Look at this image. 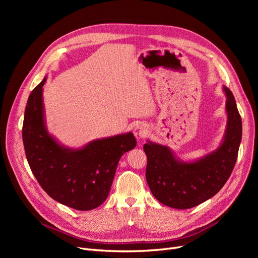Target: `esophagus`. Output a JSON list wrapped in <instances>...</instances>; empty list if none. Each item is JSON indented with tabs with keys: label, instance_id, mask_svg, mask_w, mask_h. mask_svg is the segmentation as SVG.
Wrapping results in <instances>:
<instances>
[{
	"label": "esophagus",
	"instance_id": "obj_1",
	"mask_svg": "<svg viewBox=\"0 0 258 258\" xmlns=\"http://www.w3.org/2000/svg\"><path fill=\"white\" fill-rule=\"evenodd\" d=\"M134 134L135 136H136L137 139H142L146 136L147 134V126L145 124H137L136 126H135V130H134Z\"/></svg>",
	"mask_w": 258,
	"mask_h": 258
}]
</instances>
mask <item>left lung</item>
<instances>
[{
	"instance_id": "left-lung-1",
	"label": "left lung",
	"mask_w": 258,
	"mask_h": 258,
	"mask_svg": "<svg viewBox=\"0 0 258 258\" xmlns=\"http://www.w3.org/2000/svg\"><path fill=\"white\" fill-rule=\"evenodd\" d=\"M224 91L228 123L218 150L189 163L175 159L167 146L151 141L144 144L146 181L162 204L175 209L198 206L218 194L231 174L241 140V118L232 92L227 87Z\"/></svg>"
}]
</instances>
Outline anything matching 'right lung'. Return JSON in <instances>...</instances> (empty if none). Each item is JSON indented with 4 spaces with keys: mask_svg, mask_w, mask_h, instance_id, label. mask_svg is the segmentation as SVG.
<instances>
[{
    "mask_svg": "<svg viewBox=\"0 0 258 258\" xmlns=\"http://www.w3.org/2000/svg\"><path fill=\"white\" fill-rule=\"evenodd\" d=\"M45 83L46 77L26 105L22 135L27 161L49 197L68 207L92 210L106 200L121 156L136 147L137 141L127 133L92 141L80 150L59 145L45 126Z\"/></svg>",
    "mask_w": 258,
    "mask_h": 258,
    "instance_id": "1",
    "label": "right lung"
}]
</instances>
